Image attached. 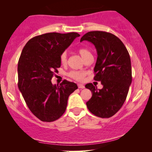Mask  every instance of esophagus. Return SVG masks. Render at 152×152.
Segmentation results:
<instances>
[{"instance_id": "obj_1", "label": "esophagus", "mask_w": 152, "mask_h": 152, "mask_svg": "<svg viewBox=\"0 0 152 152\" xmlns=\"http://www.w3.org/2000/svg\"><path fill=\"white\" fill-rule=\"evenodd\" d=\"M77 86H78V88H85V86L82 84H77Z\"/></svg>"}]
</instances>
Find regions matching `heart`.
<instances>
[{
    "label": "heart",
    "mask_w": 152,
    "mask_h": 152,
    "mask_svg": "<svg viewBox=\"0 0 152 152\" xmlns=\"http://www.w3.org/2000/svg\"><path fill=\"white\" fill-rule=\"evenodd\" d=\"M78 53H80V55L82 56L84 60L87 57H88L89 56L92 55L90 51H88L86 48H81L79 49ZM60 62L63 65L64 64H66V62H67V55H66V52L62 53L61 55H60ZM68 75L71 78L74 79V80L77 81H82L84 78L85 75H86V72L84 71H80V70H72V71H70L68 73Z\"/></svg>",
    "instance_id": "1"
}]
</instances>
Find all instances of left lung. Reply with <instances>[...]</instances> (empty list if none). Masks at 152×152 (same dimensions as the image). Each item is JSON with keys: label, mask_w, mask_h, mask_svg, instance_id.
Returning a JSON list of instances; mask_svg holds the SVG:
<instances>
[{"label": "left lung", "mask_w": 152, "mask_h": 152, "mask_svg": "<svg viewBox=\"0 0 152 152\" xmlns=\"http://www.w3.org/2000/svg\"><path fill=\"white\" fill-rule=\"evenodd\" d=\"M95 45L97 53L94 68L95 81L103 88L97 89L91 83L86 84L92 97L86 102L93 115L102 118L111 117L123 105L132 81L130 56L121 40L111 33L92 31L80 39Z\"/></svg>", "instance_id": "8db88e82"}]
</instances>
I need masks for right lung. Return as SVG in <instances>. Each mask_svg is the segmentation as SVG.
<instances>
[{
  "label": "right lung",
  "instance_id": "add662e5",
  "mask_svg": "<svg viewBox=\"0 0 152 152\" xmlns=\"http://www.w3.org/2000/svg\"><path fill=\"white\" fill-rule=\"evenodd\" d=\"M80 35L50 32L33 37L23 49L18 62V87L27 106L43 122H53L66 111L69 95L78 88L64 80L51 82L61 66L60 55Z\"/></svg>",
  "mask_w": 152,
  "mask_h": 152
}]
</instances>
